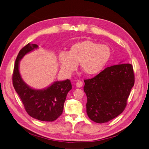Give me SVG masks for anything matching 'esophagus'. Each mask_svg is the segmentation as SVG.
Here are the masks:
<instances>
[{"instance_id":"1","label":"esophagus","mask_w":149,"mask_h":149,"mask_svg":"<svg viewBox=\"0 0 149 149\" xmlns=\"http://www.w3.org/2000/svg\"><path fill=\"white\" fill-rule=\"evenodd\" d=\"M83 83L82 81H78L76 83V86L77 88H81L83 86Z\"/></svg>"}]
</instances>
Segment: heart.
I'll use <instances>...</instances> for the list:
<instances>
[{"label":"heart","instance_id":"1","mask_svg":"<svg viewBox=\"0 0 149 149\" xmlns=\"http://www.w3.org/2000/svg\"><path fill=\"white\" fill-rule=\"evenodd\" d=\"M111 53V49L106 45L87 40L73 44L68 52H60L58 61L66 74L74 71L79 63L80 68L86 74L94 76L106 66Z\"/></svg>","mask_w":149,"mask_h":149}]
</instances>
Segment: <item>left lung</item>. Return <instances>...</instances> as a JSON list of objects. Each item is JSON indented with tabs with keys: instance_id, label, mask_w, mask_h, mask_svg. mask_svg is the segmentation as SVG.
<instances>
[{
	"instance_id": "obj_1",
	"label": "left lung",
	"mask_w": 149,
	"mask_h": 149,
	"mask_svg": "<svg viewBox=\"0 0 149 149\" xmlns=\"http://www.w3.org/2000/svg\"><path fill=\"white\" fill-rule=\"evenodd\" d=\"M135 81L131 64L107 67L91 79H84L86 112L96 123H104L124 110Z\"/></svg>"
}]
</instances>
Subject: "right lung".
<instances>
[{
    "label": "right lung",
    "mask_w": 149,
    "mask_h": 149,
    "mask_svg": "<svg viewBox=\"0 0 149 149\" xmlns=\"http://www.w3.org/2000/svg\"><path fill=\"white\" fill-rule=\"evenodd\" d=\"M37 48V45L29 43L20 49L13 68V86L29 115L39 120L52 122L61 115L67 94L72 86L68 79L54 82L45 89H35L24 81L19 72V62L26 54Z\"/></svg>",
    "instance_id": "1"
}]
</instances>
